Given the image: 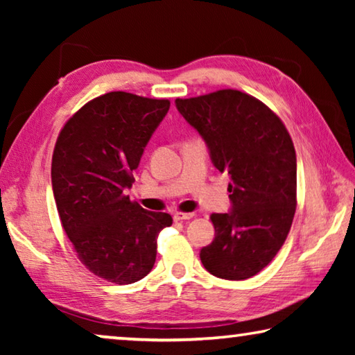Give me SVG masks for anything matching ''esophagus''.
I'll list each match as a JSON object with an SVG mask.
<instances>
[{
	"label": "esophagus",
	"instance_id": "34e87169",
	"mask_svg": "<svg viewBox=\"0 0 355 355\" xmlns=\"http://www.w3.org/2000/svg\"><path fill=\"white\" fill-rule=\"evenodd\" d=\"M194 213H175L173 214V219L175 220H189Z\"/></svg>",
	"mask_w": 355,
	"mask_h": 355
}]
</instances>
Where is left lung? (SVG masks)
Listing matches in <instances>:
<instances>
[{
	"label": "left lung",
	"mask_w": 355,
	"mask_h": 355,
	"mask_svg": "<svg viewBox=\"0 0 355 355\" xmlns=\"http://www.w3.org/2000/svg\"><path fill=\"white\" fill-rule=\"evenodd\" d=\"M175 106L230 177V211L211 214L214 239L200 249L209 274L249 279L277 255L296 211V152L282 120L250 95L224 89Z\"/></svg>",
	"instance_id": "left-lung-1"
}]
</instances>
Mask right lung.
Segmentation results:
<instances>
[{"label":"right lung","mask_w":355,"mask_h":355,"mask_svg":"<svg viewBox=\"0 0 355 355\" xmlns=\"http://www.w3.org/2000/svg\"><path fill=\"white\" fill-rule=\"evenodd\" d=\"M169 100L110 92L84 105L59 133L51 184L62 227L81 263L117 285L152 271L156 238L167 213L144 209L125 196Z\"/></svg>","instance_id":"1"}]
</instances>
